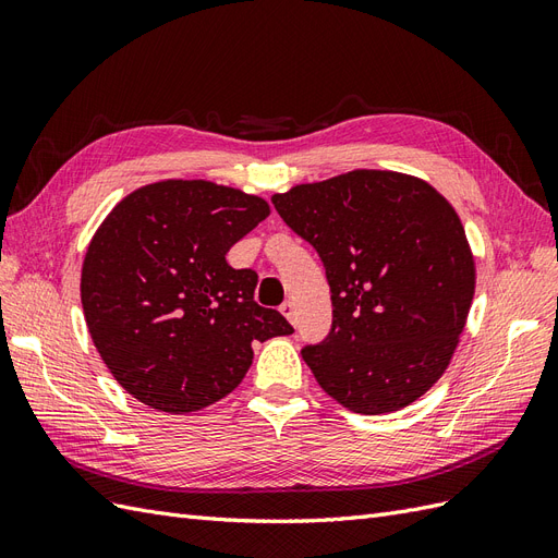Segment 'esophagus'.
<instances>
[{
    "label": "esophagus",
    "mask_w": 558,
    "mask_h": 558,
    "mask_svg": "<svg viewBox=\"0 0 558 558\" xmlns=\"http://www.w3.org/2000/svg\"><path fill=\"white\" fill-rule=\"evenodd\" d=\"M280 313L287 317V322H290V325L296 327V311H294V303L292 301H284L280 305Z\"/></svg>",
    "instance_id": "esophagus-1"
}]
</instances>
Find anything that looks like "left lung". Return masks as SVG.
Returning <instances> with one entry per match:
<instances>
[{
  "label": "left lung",
  "instance_id": "left-lung-1",
  "mask_svg": "<svg viewBox=\"0 0 558 558\" xmlns=\"http://www.w3.org/2000/svg\"><path fill=\"white\" fill-rule=\"evenodd\" d=\"M325 264L333 322L301 350L340 405L385 415L417 401L452 359L475 292L457 210L428 183L359 169L274 194Z\"/></svg>",
  "mask_w": 558,
  "mask_h": 558
}]
</instances>
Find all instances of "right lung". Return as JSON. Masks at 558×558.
Listing matches in <instances>:
<instances>
[{"instance_id":"1","label":"right lung","mask_w":558,"mask_h":558,"mask_svg":"<svg viewBox=\"0 0 558 558\" xmlns=\"http://www.w3.org/2000/svg\"><path fill=\"white\" fill-rule=\"evenodd\" d=\"M262 196L208 181L132 192L87 245L81 301L104 364L134 399L194 412L239 387L253 343L292 333L255 301L257 274L225 259L268 218Z\"/></svg>"}]
</instances>
